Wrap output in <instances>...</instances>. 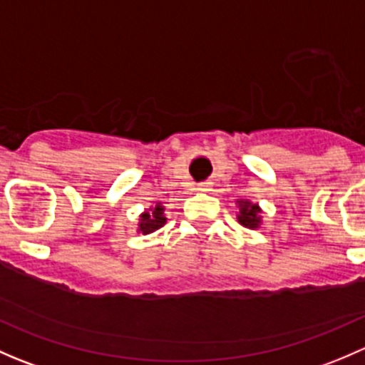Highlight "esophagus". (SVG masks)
<instances>
[{
	"label": "esophagus",
	"mask_w": 365,
	"mask_h": 365,
	"mask_svg": "<svg viewBox=\"0 0 365 365\" xmlns=\"http://www.w3.org/2000/svg\"><path fill=\"white\" fill-rule=\"evenodd\" d=\"M208 183H200V185H197V190H208Z\"/></svg>",
	"instance_id": "1"
}]
</instances>
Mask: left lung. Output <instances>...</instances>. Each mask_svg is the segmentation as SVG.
<instances>
[{
	"mask_svg": "<svg viewBox=\"0 0 365 365\" xmlns=\"http://www.w3.org/2000/svg\"><path fill=\"white\" fill-rule=\"evenodd\" d=\"M259 212L261 210L257 208V205L240 201V215H238V220H240V224H244L247 227H257V224H259V215L257 213Z\"/></svg>",
	"mask_w": 365,
	"mask_h": 365,
	"instance_id": "8db88e82",
	"label": "left lung"
}]
</instances>
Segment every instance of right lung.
I'll return each mask as SVG.
<instances>
[{"mask_svg":"<svg viewBox=\"0 0 365 365\" xmlns=\"http://www.w3.org/2000/svg\"><path fill=\"white\" fill-rule=\"evenodd\" d=\"M165 224L164 217V208L160 205H157L155 208H152V212H145L141 215V224H139V231H143L145 235L153 233L155 230H159Z\"/></svg>","mask_w":365,"mask_h":365,"instance_id":"add662e5","label":"right lung"}]
</instances>
